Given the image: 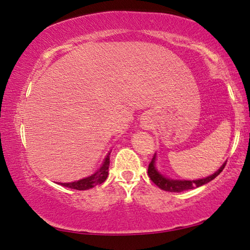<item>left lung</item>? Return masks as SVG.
I'll return each instance as SVG.
<instances>
[{
    "label": "left lung",
    "instance_id": "8db88e82",
    "mask_svg": "<svg viewBox=\"0 0 250 250\" xmlns=\"http://www.w3.org/2000/svg\"><path fill=\"white\" fill-rule=\"evenodd\" d=\"M155 157H156V154H154L151 163L148 164V168H147L148 176L153 181V183L156 184L160 189H162L164 191H168V192H182L186 190H191V189H194V188L201 187L203 184H207L208 182L212 181L214 178H217L226 167V163H224L222 164V167L219 168L217 172H214L212 175H209L203 179L192 180V181H189V180H173V179L167 178V176H164L161 172L157 171V168L155 167Z\"/></svg>",
    "mask_w": 250,
    "mask_h": 250
}]
</instances>
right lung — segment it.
<instances>
[{
  "instance_id": "1",
  "label": "right lung",
  "mask_w": 250,
  "mask_h": 250,
  "mask_svg": "<svg viewBox=\"0 0 250 250\" xmlns=\"http://www.w3.org/2000/svg\"><path fill=\"white\" fill-rule=\"evenodd\" d=\"M109 155L110 153H108L106 156V159L104 160V163L102 164V167H99V170L95 172L94 174H91L88 178L78 180L76 182H70V183H59L61 186L67 187L69 189H74V190H88L94 188L95 186H98V184H102L103 182H105V180L108 176V167H109Z\"/></svg>"
}]
</instances>
